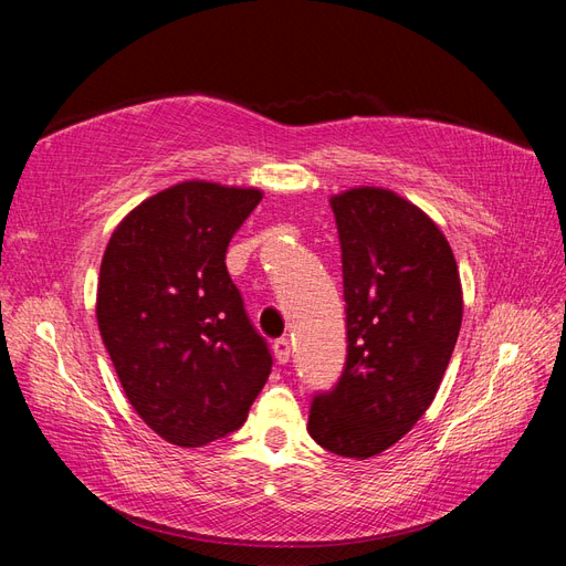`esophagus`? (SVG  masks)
Here are the masks:
<instances>
[{
  "label": "esophagus",
  "instance_id": "1",
  "mask_svg": "<svg viewBox=\"0 0 566 566\" xmlns=\"http://www.w3.org/2000/svg\"><path fill=\"white\" fill-rule=\"evenodd\" d=\"M273 356H276L279 364H287L290 361V342L285 337L273 342Z\"/></svg>",
  "mask_w": 566,
  "mask_h": 566
}]
</instances>
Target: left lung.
I'll use <instances>...</instances> for the list:
<instances>
[{"instance_id": "8db88e82", "label": "left lung", "mask_w": 566, "mask_h": 566, "mask_svg": "<svg viewBox=\"0 0 566 566\" xmlns=\"http://www.w3.org/2000/svg\"><path fill=\"white\" fill-rule=\"evenodd\" d=\"M342 245L347 364L318 394L306 432L366 460L394 447L434 401L462 321L447 235L418 205L380 186L331 196Z\"/></svg>"}]
</instances>
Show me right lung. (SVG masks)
<instances>
[{"label":"right lung","mask_w":566,"mask_h":566,"mask_svg":"<svg viewBox=\"0 0 566 566\" xmlns=\"http://www.w3.org/2000/svg\"><path fill=\"white\" fill-rule=\"evenodd\" d=\"M260 188L188 179L119 221L96 287L101 339L132 408L165 441L198 449L238 430L271 373L227 271Z\"/></svg>","instance_id":"obj_1"}]
</instances>
